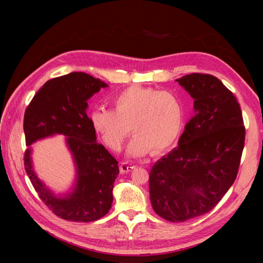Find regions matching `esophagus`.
Masks as SVG:
<instances>
[{
  "label": "esophagus",
  "mask_w": 263,
  "mask_h": 263,
  "mask_svg": "<svg viewBox=\"0 0 263 263\" xmlns=\"http://www.w3.org/2000/svg\"><path fill=\"white\" fill-rule=\"evenodd\" d=\"M135 168H136V165H134L132 163L121 162V165H119V171H121L122 173H128V172L133 171Z\"/></svg>",
  "instance_id": "obj_1"
}]
</instances>
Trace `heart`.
Listing matches in <instances>:
<instances>
[{
	"label": "heart",
	"instance_id": "heart-1",
	"mask_svg": "<svg viewBox=\"0 0 263 263\" xmlns=\"http://www.w3.org/2000/svg\"><path fill=\"white\" fill-rule=\"evenodd\" d=\"M113 108H98L91 124L108 149L119 151L133 132L136 135L127 149L130 157L155 156L169 151L181 135L184 108L169 91L139 85L128 86L114 95Z\"/></svg>",
	"mask_w": 263,
	"mask_h": 263
}]
</instances>
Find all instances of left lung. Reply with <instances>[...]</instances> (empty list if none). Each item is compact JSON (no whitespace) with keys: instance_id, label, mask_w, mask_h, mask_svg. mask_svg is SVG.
<instances>
[{"instance_id":"1","label":"left lung","mask_w":263,"mask_h":263,"mask_svg":"<svg viewBox=\"0 0 263 263\" xmlns=\"http://www.w3.org/2000/svg\"><path fill=\"white\" fill-rule=\"evenodd\" d=\"M177 81L194 99V115L179 146L149 173L153 209L172 222L198 217L218 204L237 178L246 135L239 103L219 79L191 73Z\"/></svg>"}]
</instances>
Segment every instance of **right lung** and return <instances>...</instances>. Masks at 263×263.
I'll use <instances>...</instances> for the list:
<instances>
[{"label":"right lung","mask_w":263,"mask_h":263,"mask_svg":"<svg viewBox=\"0 0 263 263\" xmlns=\"http://www.w3.org/2000/svg\"><path fill=\"white\" fill-rule=\"evenodd\" d=\"M107 84L84 73L71 72L47 81L25 110L24 133L26 146L55 134L67 137L77 166L74 190L55 196L37 178L31 165L30 148L24 156L25 171L38 196L58 217L89 222L102 218L113 203V186L119 173L118 162L97 141L87 100Z\"/></svg>","instance_id":"right-lung-1"}]
</instances>
